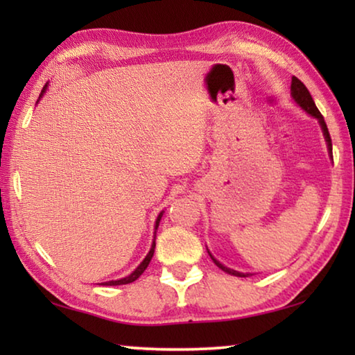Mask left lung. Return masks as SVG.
I'll return each mask as SVG.
<instances>
[{"label":"left lung","instance_id":"left-lung-1","mask_svg":"<svg viewBox=\"0 0 355 355\" xmlns=\"http://www.w3.org/2000/svg\"><path fill=\"white\" fill-rule=\"evenodd\" d=\"M291 95H293V98L296 100V103L300 107H302V110H305V111L310 114V116H313V117H316L318 120H320V125H321V128H322L324 137H326V142H327V147L330 150V153H332V139H330L327 125H326V122H324L322 114L316 107L315 101H313V98H311V95L309 92V89L305 87V84L300 81L299 78H296V76L291 78ZM208 254H209V252H208ZM209 257H211V254H209ZM213 261L216 263V266H219L224 272H228V274H232V275H238V277H245V275H249V274H243V272L233 271V269H230V268H225L224 264H220L218 260H214V258H213Z\"/></svg>","mask_w":355,"mask_h":355}]
</instances>
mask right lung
I'll return each mask as SVG.
<instances>
[{
  "label": "right lung",
  "instance_id": "add662e5",
  "mask_svg": "<svg viewBox=\"0 0 355 355\" xmlns=\"http://www.w3.org/2000/svg\"><path fill=\"white\" fill-rule=\"evenodd\" d=\"M45 91V89H44ZM42 91V92H44ZM161 216H163V213H159V216H158V219H156V224H155V230L156 228H158V225H159V220H161ZM155 241H153V244H152V249H150V252L147 254V257L144 258V261L139 264V266H137L133 272H131L128 277H123V279H120V280H111V282H105V284H101V285H107V286H114V285H127V284H131V282H135L136 279H139V275L146 271L147 269V266H148V263H150V260H152V257H153V252H155Z\"/></svg>",
  "mask_w": 355,
  "mask_h": 355
}]
</instances>
